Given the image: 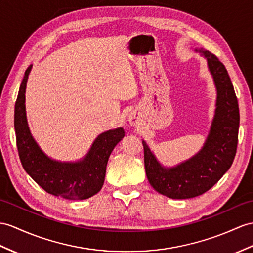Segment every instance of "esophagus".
<instances>
[{"mask_svg":"<svg viewBox=\"0 0 253 253\" xmlns=\"http://www.w3.org/2000/svg\"><path fill=\"white\" fill-rule=\"evenodd\" d=\"M127 120H128V122H130L131 126H138V118H137V116L135 115V114L131 113L130 115H128Z\"/></svg>","mask_w":253,"mask_h":253,"instance_id":"1","label":"esophagus"}]
</instances>
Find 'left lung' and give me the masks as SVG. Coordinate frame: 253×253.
Returning a JSON list of instances; mask_svg holds the SVG:
<instances>
[{"label": "left lung", "instance_id": "8db88e82", "mask_svg": "<svg viewBox=\"0 0 253 253\" xmlns=\"http://www.w3.org/2000/svg\"><path fill=\"white\" fill-rule=\"evenodd\" d=\"M194 51L206 59L217 91L214 116L202 149L186 161L166 168L143 140L148 181L157 192L175 200L195 198L212 188L231 168L238 141V102L225 66L208 50Z\"/></svg>", "mask_w": 253, "mask_h": 253}]
</instances>
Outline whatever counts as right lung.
Returning a JSON list of instances; mask_svg holds the SVG:
<instances>
[{
	"label": "right lung",
	"mask_w": 253,
	"mask_h": 253,
	"mask_svg": "<svg viewBox=\"0 0 253 253\" xmlns=\"http://www.w3.org/2000/svg\"><path fill=\"white\" fill-rule=\"evenodd\" d=\"M30 65L20 84L15 104L17 148L24 170L49 194L66 200H85L96 194L105 180L110 153L125 137L122 127L98 135L88 153L75 162H61L49 158L30 132L26 113L27 82Z\"/></svg>",
	"instance_id": "obj_1"
}]
</instances>
